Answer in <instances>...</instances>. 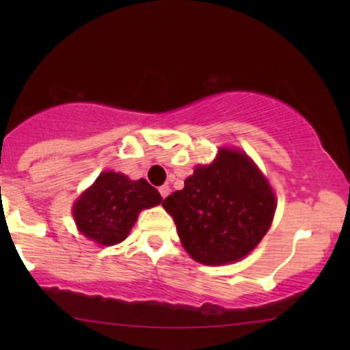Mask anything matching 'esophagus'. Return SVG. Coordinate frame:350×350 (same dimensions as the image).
I'll use <instances>...</instances> for the list:
<instances>
[{"label": "esophagus", "instance_id": "esophagus-1", "mask_svg": "<svg viewBox=\"0 0 350 350\" xmlns=\"http://www.w3.org/2000/svg\"><path fill=\"white\" fill-rule=\"evenodd\" d=\"M159 193H161V196H162V199L167 198V196H169V193H170L169 185H162L161 188H159Z\"/></svg>", "mask_w": 350, "mask_h": 350}]
</instances>
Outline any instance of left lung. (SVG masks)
Returning <instances> with one entry per match:
<instances>
[{"instance_id":"1","label":"left lung","mask_w":350,"mask_h":350,"mask_svg":"<svg viewBox=\"0 0 350 350\" xmlns=\"http://www.w3.org/2000/svg\"><path fill=\"white\" fill-rule=\"evenodd\" d=\"M174 217L185 250L208 266L247 256L275 212L271 186L239 151L221 150L213 164L196 167L185 188L162 202Z\"/></svg>"}]
</instances>
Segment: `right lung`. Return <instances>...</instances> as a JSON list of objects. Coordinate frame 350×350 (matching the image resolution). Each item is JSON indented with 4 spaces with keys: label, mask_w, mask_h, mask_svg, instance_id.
Masks as SVG:
<instances>
[{
    "label": "right lung",
    "mask_w": 350,
    "mask_h": 350,
    "mask_svg": "<svg viewBox=\"0 0 350 350\" xmlns=\"http://www.w3.org/2000/svg\"><path fill=\"white\" fill-rule=\"evenodd\" d=\"M161 194L145 178L131 181L116 172H103L76 200L73 217L85 237L114 245L127 237L143 208L161 204Z\"/></svg>",
    "instance_id": "add662e5"
}]
</instances>
